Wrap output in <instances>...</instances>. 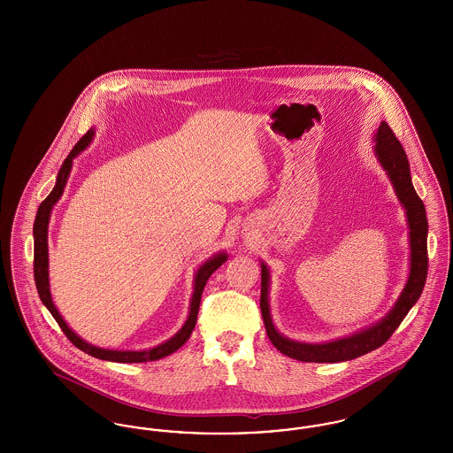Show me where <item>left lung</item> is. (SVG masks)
I'll return each mask as SVG.
<instances>
[{"label": "left lung", "instance_id": "1", "mask_svg": "<svg viewBox=\"0 0 453 453\" xmlns=\"http://www.w3.org/2000/svg\"><path fill=\"white\" fill-rule=\"evenodd\" d=\"M375 156L382 168L388 172L390 183L395 190L399 202L403 203L408 226H410V248L411 266L410 279L395 302V305L390 309L388 316L366 329H362L351 336H346L342 340L311 345L288 340L281 336L277 327L272 323L270 316V305H268V288H270V272L265 263H261V316L266 334L273 346L290 358L301 360V362H314V364H336L358 358L368 351L377 349L384 345L392 333L403 323V319L408 316L411 307L418 302L428 273V219L423 200L418 196L412 181H411L410 161L403 150L401 142L394 135L388 122H380L379 129L375 132Z\"/></svg>", "mask_w": 453, "mask_h": 453}]
</instances>
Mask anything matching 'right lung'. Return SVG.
I'll return each mask as SVG.
<instances>
[{
    "label": "right lung",
    "mask_w": 453,
    "mask_h": 453,
    "mask_svg": "<svg viewBox=\"0 0 453 453\" xmlns=\"http://www.w3.org/2000/svg\"><path fill=\"white\" fill-rule=\"evenodd\" d=\"M95 132L93 129L88 130L87 134L78 141V144L73 148V151L69 152V156L65 157L61 170L58 173V180L56 185L52 188V192L47 195V198L39 205L35 222H34V277H35V285H37V292L39 297L42 301L43 305L49 309V312L52 314V318L58 321L59 327L63 329L67 340L80 348L81 351H85L88 355L100 358V360H108V362H119V364H141V362H154L159 360L163 357H168L174 353L180 346L185 345L187 340L190 338L192 331H194L195 323H196V314H198V307H200V299H202V292L203 287L209 280V277L216 272L217 268L227 259L226 253H217L212 258L207 259L195 273L194 296L190 302V314L188 319L183 324V327L170 338L168 342L161 343V345L151 348V349H142V351H122V349H105V348H98V346L89 345L87 342H83L61 318L59 311L56 309L52 297H50V290H49V253H47V229H49V219L52 207L56 205V202L61 198V195L65 192V181L73 166V159L87 148L91 142Z\"/></svg>",
    "instance_id": "add662e5"
}]
</instances>
